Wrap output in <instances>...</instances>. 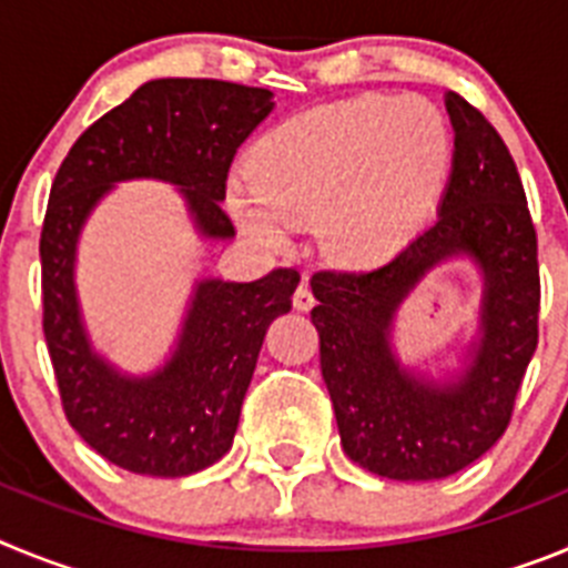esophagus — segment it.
Returning <instances> with one entry per match:
<instances>
[{
	"mask_svg": "<svg viewBox=\"0 0 568 568\" xmlns=\"http://www.w3.org/2000/svg\"><path fill=\"white\" fill-rule=\"evenodd\" d=\"M293 304H295V310H301V313H307V310L315 304V295H313V290H310L307 281H301L298 287H295Z\"/></svg>",
	"mask_w": 568,
	"mask_h": 568,
	"instance_id": "34e87169",
	"label": "esophagus"
}]
</instances>
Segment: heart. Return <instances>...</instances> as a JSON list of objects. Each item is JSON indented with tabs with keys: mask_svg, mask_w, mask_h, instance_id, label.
<instances>
[{
	"mask_svg": "<svg viewBox=\"0 0 568 568\" xmlns=\"http://www.w3.org/2000/svg\"><path fill=\"white\" fill-rule=\"evenodd\" d=\"M449 170V130L424 99L361 97L293 115L255 144L253 175L230 184L250 233L284 241L318 222L324 247L369 261L398 247Z\"/></svg>",
	"mask_w": 568,
	"mask_h": 568,
	"instance_id": "obj_1",
	"label": "heart"
}]
</instances>
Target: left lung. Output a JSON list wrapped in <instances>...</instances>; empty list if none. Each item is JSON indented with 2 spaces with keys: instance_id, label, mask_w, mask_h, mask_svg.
<instances>
[{
  "instance_id": "1",
  "label": "left lung",
  "mask_w": 568,
  "mask_h": 568,
  "mask_svg": "<svg viewBox=\"0 0 568 568\" xmlns=\"http://www.w3.org/2000/svg\"><path fill=\"white\" fill-rule=\"evenodd\" d=\"M446 110L455 155L435 224L381 267L321 270L310 281L341 446L393 480L449 478L489 453L538 346V233L518 168L478 108L449 93ZM458 252L485 267V335L458 382L429 385L392 358L388 324L419 275Z\"/></svg>"
}]
</instances>
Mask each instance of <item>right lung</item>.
<instances>
[{"label":"right lung","instance_id":"1","mask_svg":"<svg viewBox=\"0 0 568 568\" xmlns=\"http://www.w3.org/2000/svg\"><path fill=\"white\" fill-rule=\"evenodd\" d=\"M270 90L219 79H155L90 124L64 155L42 222V329L64 418L110 464L184 478L224 458L273 318L293 307L298 270L250 284L202 281L179 349L150 378H122L90 353L73 290L84 219L113 182L182 187L204 235L230 239L222 207L235 150L273 110Z\"/></svg>","mask_w":568,"mask_h":568}]
</instances>
